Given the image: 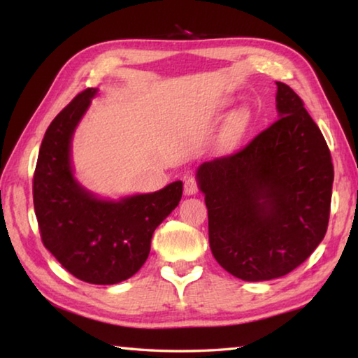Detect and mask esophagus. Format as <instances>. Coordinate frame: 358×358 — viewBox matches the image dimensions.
Returning <instances> with one entry per match:
<instances>
[{
    "mask_svg": "<svg viewBox=\"0 0 358 358\" xmlns=\"http://www.w3.org/2000/svg\"><path fill=\"white\" fill-rule=\"evenodd\" d=\"M197 191H199V185H197L196 178H192V177L186 178V181H185V192L187 194V196H192V194H196Z\"/></svg>",
    "mask_w": 358,
    "mask_h": 358,
    "instance_id": "esophagus-1",
    "label": "esophagus"
}]
</instances>
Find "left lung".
<instances>
[{"label": "left lung", "mask_w": 358, "mask_h": 358, "mask_svg": "<svg viewBox=\"0 0 358 358\" xmlns=\"http://www.w3.org/2000/svg\"><path fill=\"white\" fill-rule=\"evenodd\" d=\"M276 87L280 118L237 153L197 171L211 252L243 281L290 273L311 256L329 226L330 150L300 96L286 83Z\"/></svg>", "instance_id": "left-lung-1"}]
</instances>
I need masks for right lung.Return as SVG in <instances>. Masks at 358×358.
Wrapping results in <instances>:
<instances>
[{
    "label": "right lung",
    "mask_w": 358,
    "mask_h": 358,
    "mask_svg": "<svg viewBox=\"0 0 358 358\" xmlns=\"http://www.w3.org/2000/svg\"><path fill=\"white\" fill-rule=\"evenodd\" d=\"M96 88L78 93L42 138L33 177V201L42 243L71 275L90 284H117L145 264L155 229L177 207L183 183L124 197H94L77 183L71 141Z\"/></svg>",
    "instance_id": "add662e5"
}]
</instances>
